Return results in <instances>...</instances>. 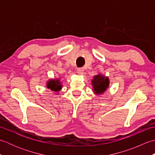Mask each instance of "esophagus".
I'll return each mask as SVG.
<instances>
[{
    "instance_id": "1",
    "label": "esophagus",
    "mask_w": 155,
    "mask_h": 155,
    "mask_svg": "<svg viewBox=\"0 0 155 155\" xmlns=\"http://www.w3.org/2000/svg\"><path fill=\"white\" fill-rule=\"evenodd\" d=\"M84 72V69L83 68H78L77 69V73L78 74H83Z\"/></svg>"
}]
</instances>
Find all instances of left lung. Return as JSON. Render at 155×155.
Here are the masks:
<instances>
[{"instance_id": "8db88e82", "label": "left lung", "mask_w": 155, "mask_h": 155, "mask_svg": "<svg viewBox=\"0 0 155 155\" xmlns=\"http://www.w3.org/2000/svg\"><path fill=\"white\" fill-rule=\"evenodd\" d=\"M92 83L95 93L100 94L103 93L107 90L109 84V81L108 78H105L103 76L98 74L94 77V79L92 81Z\"/></svg>"}]
</instances>
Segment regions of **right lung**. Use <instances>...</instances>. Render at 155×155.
<instances>
[{
  "mask_svg": "<svg viewBox=\"0 0 155 155\" xmlns=\"http://www.w3.org/2000/svg\"><path fill=\"white\" fill-rule=\"evenodd\" d=\"M61 84L59 80H52L47 83V88L54 92H58L61 89Z\"/></svg>",
  "mask_w": 155,
  "mask_h": 155,
  "instance_id": "obj_1",
  "label": "right lung"
}]
</instances>
